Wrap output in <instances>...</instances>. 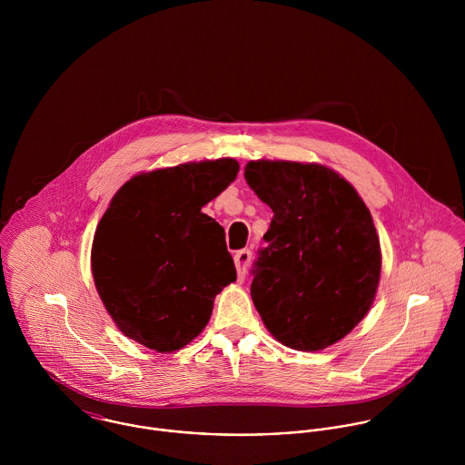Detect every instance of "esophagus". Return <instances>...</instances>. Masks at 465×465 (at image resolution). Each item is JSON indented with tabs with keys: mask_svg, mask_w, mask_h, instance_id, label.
Here are the masks:
<instances>
[{
	"mask_svg": "<svg viewBox=\"0 0 465 465\" xmlns=\"http://www.w3.org/2000/svg\"><path fill=\"white\" fill-rule=\"evenodd\" d=\"M251 258H252V252L249 249H242L234 254V263H236V270H238V279L243 281L245 279V273H247V268L251 265Z\"/></svg>",
	"mask_w": 465,
	"mask_h": 465,
	"instance_id": "esophagus-1",
	"label": "esophagus"
}]
</instances>
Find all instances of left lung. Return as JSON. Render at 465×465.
Wrapping results in <instances>:
<instances>
[{"instance_id":"left-lung-1","label":"left lung","mask_w":465,"mask_h":465,"mask_svg":"<svg viewBox=\"0 0 465 465\" xmlns=\"http://www.w3.org/2000/svg\"><path fill=\"white\" fill-rule=\"evenodd\" d=\"M245 181L273 211L252 266L254 306L286 347L326 349L376 297L381 251L371 211L322 164L251 161Z\"/></svg>"}]
</instances>
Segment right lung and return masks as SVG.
<instances>
[{"label": "right lung", "mask_w": 465, "mask_h": 465, "mask_svg": "<svg viewBox=\"0 0 465 465\" xmlns=\"http://www.w3.org/2000/svg\"><path fill=\"white\" fill-rule=\"evenodd\" d=\"M234 159L141 173L111 200L91 251L96 290L113 321L141 345L172 352L211 319L236 281L223 227L202 207L238 175Z\"/></svg>", "instance_id": "obj_1"}]
</instances>
